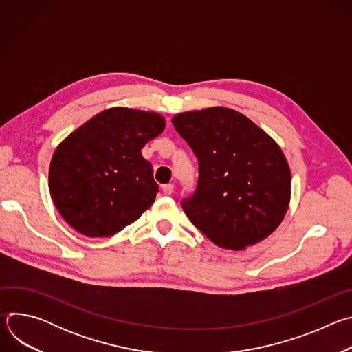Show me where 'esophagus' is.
<instances>
[{"label": "esophagus", "mask_w": 352, "mask_h": 352, "mask_svg": "<svg viewBox=\"0 0 352 352\" xmlns=\"http://www.w3.org/2000/svg\"><path fill=\"white\" fill-rule=\"evenodd\" d=\"M162 189H163L164 195H171L174 192V185L173 184H166V185H163Z\"/></svg>", "instance_id": "esophagus-1"}]
</instances>
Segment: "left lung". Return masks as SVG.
<instances>
[{
  "mask_svg": "<svg viewBox=\"0 0 352 352\" xmlns=\"http://www.w3.org/2000/svg\"><path fill=\"white\" fill-rule=\"evenodd\" d=\"M199 163V179L182 209L213 243L242 250L283 221L291 173L280 146L243 114L212 107L173 118Z\"/></svg>",
  "mask_w": 352,
  "mask_h": 352,
  "instance_id": "8db88e82",
  "label": "left lung"
}]
</instances>
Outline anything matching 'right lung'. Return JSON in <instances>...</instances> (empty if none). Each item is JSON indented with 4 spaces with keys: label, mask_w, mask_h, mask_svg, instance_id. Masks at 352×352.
<instances>
[{
    "label": "right lung",
    "mask_w": 352,
    "mask_h": 352,
    "mask_svg": "<svg viewBox=\"0 0 352 352\" xmlns=\"http://www.w3.org/2000/svg\"><path fill=\"white\" fill-rule=\"evenodd\" d=\"M164 128L157 113L113 107L67 136L48 171L50 193L64 220L97 238L136 221L159 192L142 147Z\"/></svg>",
    "instance_id": "right-lung-1"
}]
</instances>
